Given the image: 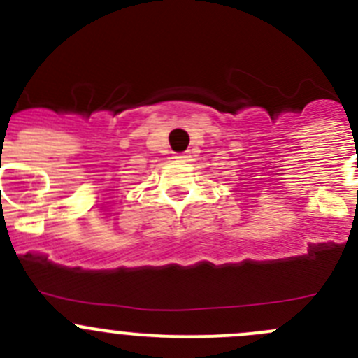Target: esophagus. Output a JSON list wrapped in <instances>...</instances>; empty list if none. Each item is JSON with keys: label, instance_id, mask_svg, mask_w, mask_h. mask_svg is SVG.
I'll use <instances>...</instances> for the list:
<instances>
[{"label": "esophagus", "instance_id": "obj_1", "mask_svg": "<svg viewBox=\"0 0 358 358\" xmlns=\"http://www.w3.org/2000/svg\"><path fill=\"white\" fill-rule=\"evenodd\" d=\"M175 159H178V161H189L190 154H189V152H185V154H178Z\"/></svg>", "mask_w": 358, "mask_h": 358}]
</instances>
